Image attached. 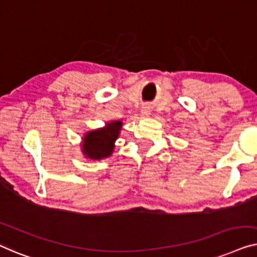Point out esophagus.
Segmentation results:
<instances>
[{
	"mask_svg": "<svg viewBox=\"0 0 257 257\" xmlns=\"http://www.w3.org/2000/svg\"><path fill=\"white\" fill-rule=\"evenodd\" d=\"M142 114L144 115V116H148V115H150V108L148 106H144L142 108Z\"/></svg>",
	"mask_w": 257,
	"mask_h": 257,
	"instance_id": "1",
	"label": "esophagus"
}]
</instances>
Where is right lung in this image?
<instances>
[{"mask_svg": "<svg viewBox=\"0 0 257 257\" xmlns=\"http://www.w3.org/2000/svg\"><path fill=\"white\" fill-rule=\"evenodd\" d=\"M121 127V121H114L108 123L106 128L88 133L82 144L84 154L92 160H100L109 156L114 149V142L118 137Z\"/></svg>", "mask_w": 257, "mask_h": 257, "instance_id": "right-lung-1", "label": "right lung"}]
</instances>
